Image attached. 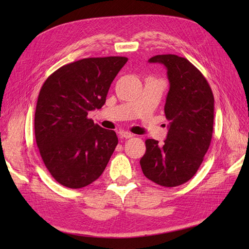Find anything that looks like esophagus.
Returning <instances> with one entry per match:
<instances>
[{
  "mask_svg": "<svg viewBox=\"0 0 249 249\" xmlns=\"http://www.w3.org/2000/svg\"><path fill=\"white\" fill-rule=\"evenodd\" d=\"M120 135H121V137H123V138H125V139H129V138H131V137H133V135L128 133V131H125V130L120 131Z\"/></svg>",
  "mask_w": 249,
  "mask_h": 249,
  "instance_id": "esophagus-1",
  "label": "esophagus"
}]
</instances>
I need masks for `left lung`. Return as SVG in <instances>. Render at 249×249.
<instances>
[{
  "label": "left lung",
  "instance_id": "1",
  "mask_svg": "<svg viewBox=\"0 0 249 249\" xmlns=\"http://www.w3.org/2000/svg\"><path fill=\"white\" fill-rule=\"evenodd\" d=\"M167 68L170 89L165 114L169 123L166 140L158 144L146 139L140 160L144 176L160 186L176 187L192 178L203 161L213 135L214 96L197 67L176 54L151 57Z\"/></svg>",
  "mask_w": 249,
  "mask_h": 249
}]
</instances>
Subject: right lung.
I'll return each instance as SVG.
<instances>
[{
    "label": "right lung",
    "mask_w": 249,
    "mask_h": 249,
    "mask_svg": "<svg viewBox=\"0 0 249 249\" xmlns=\"http://www.w3.org/2000/svg\"><path fill=\"white\" fill-rule=\"evenodd\" d=\"M125 56L88 57L60 67L46 79L35 110V139L46 168L57 183L82 188L102 176L118 145L114 130L94 124Z\"/></svg>",
    "instance_id": "add662e5"
}]
</instances>
